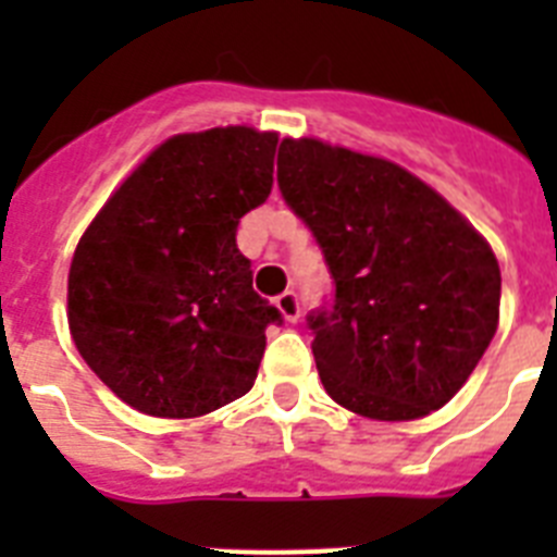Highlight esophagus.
<instances>
[{"mask_svg": "<svg viewBox=\"0 0 557 557\" xmlns=\"http://www.w3.org/2000/svg\"><path fill=\"white\" fill-rule=\"evenodd\" d=\"M275 307H278V312L284 314V321L287 323H295L298 318H301V309H298V295H295L293 289H287V293L278 295V298H275Z\"/></svg>", "mask_w": 557, "mask_h": 557, "instance_id": "esophagus-1", "label": "esophagus"}]
</instances>
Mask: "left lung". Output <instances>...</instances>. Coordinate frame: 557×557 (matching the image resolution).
I'll return each instance as SVG.
<instances>
[{"label":"left lung","mask_w":557,"mask_h":557,"mask_svg":"<svg viewBox=\"0 0 557 557\" xmlns=\"http://www.w3.org/2000/svg\"><path fill=\"white\" fill-rule=\"evenodd\" d=\"M278 189L334 278L307 314L329 396L376 421L441 410L496 334L491 245L405 166L326 141L284 139Z\"/></svg>","instance_id":"obj_1"}]
</instances>
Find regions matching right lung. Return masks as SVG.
I'll use <instances>...</instances> for the list:
<instances>
[{"mask_svg":"<svg viewBox=\"0 0 557 557\" xmlns=\"http://www.w3.org/2000/svg\"><path fill=\"white\" fill-rule=\"evenodd\" d=\"M278 136L178 133L113 191L69 268V332L133 410L198 418L245 396L282 312L253 289L236 225L273 189Z\"/></svg>","mask_w":557,"mask_h":557,"instance_id":"obj_1","label":"right lung"}]
</instances>
